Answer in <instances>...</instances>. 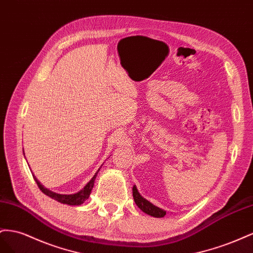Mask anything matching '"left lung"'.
I'll use <instances>...</instances> for the list:
<instances>
[{"instance_id": "obj_1", "label": "left lung", "mask_w": 253, "mask_h": 253, "mask_svg": "<svg viewBox=\"0 0 253 253\" xmlns=\"http://www.w3.org/2000/svg\"><path fill=\"white\" fill-rule=\"evenodd\" d=\"M132 195H133V199H134L135 205L138 206L144 213H146L150 216H154V217H158V218L164 217L165 214H167V212L162 210V209L154 206L153 204H150L148 200L143 198L140 195V193L138 192V189H136L135 185L132 187Z\"/></svg>"}]
</instances>
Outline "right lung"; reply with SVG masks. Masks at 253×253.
Returning <instances> with one entry per match:
<instances>
[{"label":"right lung","instance_id":"obj_1","mask_svg":"<svg viewBox=\"0 0 253 253\" xmlns=\"http://www.w3.org/2000/svg\"><path fill=\"white\" fill-rule=\"evenodd\" d=\"M99 171V169L96 171V174L94 175V177H93L90 182H88V184H86L84 189L82 191H79L78 193L76 194H72V195H61V194H57V193H54L52 191H49L47 189H45L44 186H43L42 184H40V182L37 180V178H35V181L36 183H37L38 187L41 190L42 193H44L45 195H47L48 197L53 198L55 200L58 201V203H61V204H64V205H69V206H79L84 204V201L86 200L89 198L90 194H91V191L93 189V185H94V181H95V178H96V175L97 172Z\"/></svg>","mask_w":253,"mask_h":253}]
</instances>
